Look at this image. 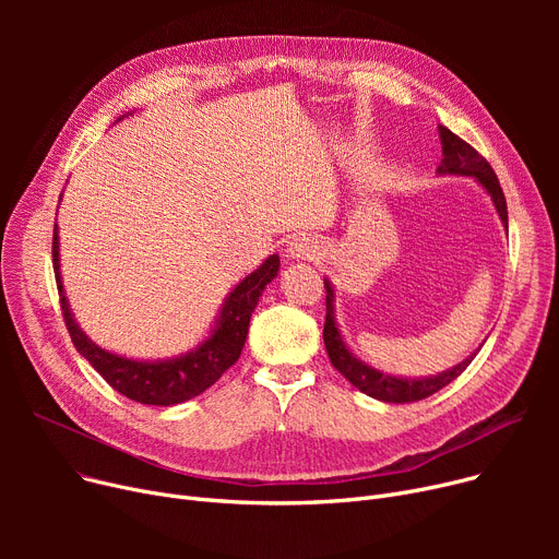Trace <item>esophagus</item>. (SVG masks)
Wrapping results in <instances>:
<instances>
[{
	"mask_svg": "<svg viewBox=\"0 0 559 559\" xmlns=\"http://www.w3.org/2000/svg\"><path fill=\"white\" fill-rule=\"evenodd\" d=\"M317 255H319L317 240L306 238V235H299V238H295L287 245V258L289 260H314Z\"/></svg>",
	"mask_w": 559,
	"mask_h": 559,
	"instance_id": "obj_1",
	"label": "esophagus"
}]
</instances>
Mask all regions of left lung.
Here are the masks:
<instances>
[{"label":"left lung","mask_w":559,"mask_h":559,"mask_svg":"<svg viewBox=\"0 0 559 559\" xmlns=\"http://www.w3.org/2000/svg\"><path fill=\"white\" fill-rule=\"evenodd\" d=\"M439 140H442V163L437 167L439 176H468L483 186V190L489 194L493 209L501 217V224L508 230V203H506V194L498 186V179L493 169L489 167V163L474 150L472 144H466L464 140H460L455 133H451L447 127H439ZM324 287H326V324H324V344L329 350V358L333 362V367L348 380L350 385L358 388L362 394L383 401V403H413V401H421L435 392H439L442 388H447L449 383L472 365V360L476 358V354L480 350V346L474 350L472 356L466 360H462L460 365L435 373V376H419V378H405V376H392L388 371H380L371 365H367L365 360H360L354 350H350L340 333L337 319H335V287L331 283V278H324Z\"/></svg>","instance_id":"left-lung-1"}]
</instances>
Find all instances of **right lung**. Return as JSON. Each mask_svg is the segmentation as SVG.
Segmentation results:
<instances>
[{
    "label": "right lung",
    "instance_id": "1",
    "mask_svg": "<svg viewBox=\"0 0 559 559\" xmlns=\"http://www.w3.org/2000/svg\"><path fill=\"white\" fill-rule=\"evenodd\" d=\"M127 115H122L120 120H124ZM58 245H61L58 242V224H53V274L58 295H61L66 324L76 350L95 367V371L112 390L135 403L160 407H169L199 396L201 392L215 385L228 367L238 362L242 346L247 342L251 312L255 310L264 287L276 278L281 267V258L276 253L264 258L262 264H258L249 276H245L228 292L219 308V314L213 321L211 333L197 346L186 350V354L165 360H135L102 348L81 331L66 297L61 278V247Z\"/></svg>",
    "mask_w": 559,
    "mask_h": 559
}]
</instances>
